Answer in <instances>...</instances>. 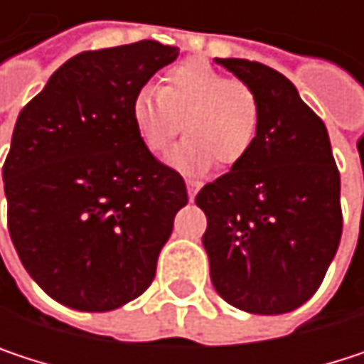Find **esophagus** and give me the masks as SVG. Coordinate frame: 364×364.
<instances>
[{
  "label": "esophagus",
  "instance_id": "esophagus-1",
  "mask_svg": "<svg viewBox=\"0 0 364 364\" xmlns=\"http://www.w3.org/2000/svg\"><path fill=\"white\" fill-rule=\"evenodd\" d=\"M185 185H187V196H189V200H193V198H196V193L200 191L202 183L196 181V179H187V181H185Z\"/></svg>",
  "mask_w": 364,
  "mask_h": 364
}]
</instances>
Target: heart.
I'll return each mask as SVG.
<instances>
[{"instance_id":"obj_1","label":"heart","mask_w":364,"mask_h":364,"mask_svg":"<svg viewBox=\"0 0 364 364\" xmlns=\"http://www.w3.org/2000/svg\"><path fill=\"white\" fill-rule=\"evenodd\" d=\"M130 122L141 145L162 156L173 139H185L168 162L183 173H204L215 162L238 166L253 149L261 107L251 84L225 77L200 60H185L168 69L158 90L141 88L130 103Z\"/></svg>"}]
</instances>
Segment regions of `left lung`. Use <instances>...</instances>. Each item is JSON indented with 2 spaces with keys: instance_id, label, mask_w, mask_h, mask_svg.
<instances>
[{
  "instance_id": "1",
  "label": "left lung",
  "mask_w": 364,
  "mask_h": 364,
  "mask_svg": "<svg viewBox=\"0 0 364 364\" xmlns=\"http://www.w3.org/2000/svg\"><path fill=\"white\" fill-rule=\"evenodd\" d=\"M253 86L261 107L253 149L206 183L202 245L217 293L251 314H284L321 287L341 238L339 171L325 122L276 69L215 58Z\"/></svg>"
}]
</instances>
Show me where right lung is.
<instances>
[{
  "instance_id": "add662e5",
  "label": "right lung",
  "mask_w": 364,
  "mask_h": 364,
  "mask_svg": "<svg viewBox=\"0 0 364 364\" xmlns=\"http://www.w3.org/2000/svg\"><path fill=\"white\" fill-rule=\"evenodd\" d=\"M177 56L154 39L82 52L18 113L1 168L8 230L29 276L63 306L109 312L156 276L187 187L141 145L130 103Z\"/></svg>"
}]
</instances>
